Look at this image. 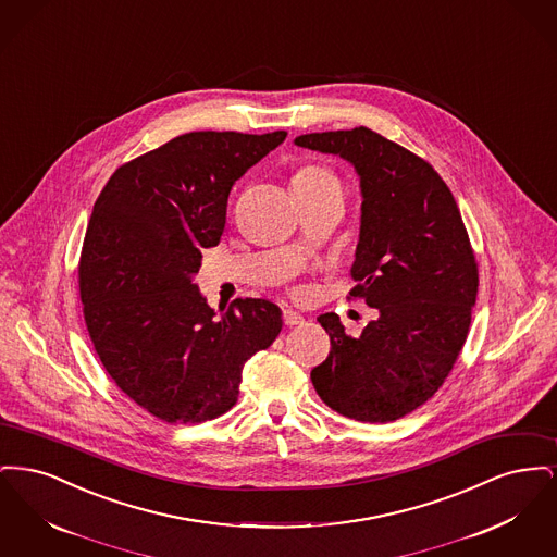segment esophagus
<instances>
[{
  "mask_svg": "<svg viewBox=\"0 0 557 557\" xmlns=\"http://www.w3.org/2000/svg\"><path fill=\"white\" fill-rule=\"evenodd\" d=\"M284 323L292 327V325H300V323H305V318L300 315V313H296V311H292V309H286L284 311Z\"/></svg>",
  "mask_w": 557,
  "mask_h": 557,
  "instance_id": "1",
  "label": "esophagus"
}]
</instances>
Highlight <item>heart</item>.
<instances>
[{
  "label": "heart",
  "mask_w": 557,
  "mask_h": 557,
  "mask_svg": "<svg viewBox=\"0 0 557 557\" xmlns=\"http://www.w3.org/2000/svg\"><path fill=\"white\" fill-rule=\"evenodd\" d=\"M292 189H313V187L341 186L338 177L323 166H305L294 173Z\"/></svg>",
  "instance_id": "b5f03b06"
}]
</instances>
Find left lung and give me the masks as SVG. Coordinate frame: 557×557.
<instances>
[{
  "mask_svg": "<svg viewBox=\"0 0 557 557\" xmlns=\"http://www.w3.org/2000/svg\"><path fill=\"white\" fill-rule=\"evenodd\" d=\"M294 144L341 157L359 175L350 296L375 309L359 336L336 313L319 315L332 350L311 382L345 418L395 422L443 386L468 338L478 267L461 212L425 160L368 127L307 133Z\"/></svg>",
  "mask_w": 557,
  "mask_h": 557,
  "instance_id": "8db88e82",
  "label": "left lung"
}]
</instances>
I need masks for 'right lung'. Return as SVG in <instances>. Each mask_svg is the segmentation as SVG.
Here are the masks:
<instances>
[{
    "label": "right lung",
    "mask_w": 557,
    "mask_h": 557,
    "mask_svg": "<svg viewBox=\"0 0 557 557\" xmlns=\"http://www.w3.org/2000/svg\"><path fill=\"white\" fill-rule=\"evenodd\" d=\"M286 135L184 133L119 166L94 205L79 263L89 338L116 386L169 424L230 411L244 363L282 330L265 298L216 318L194 277L232 187Z\"/></svg>",
    "instance_id": "right-lung-1"
}]
</instances>
